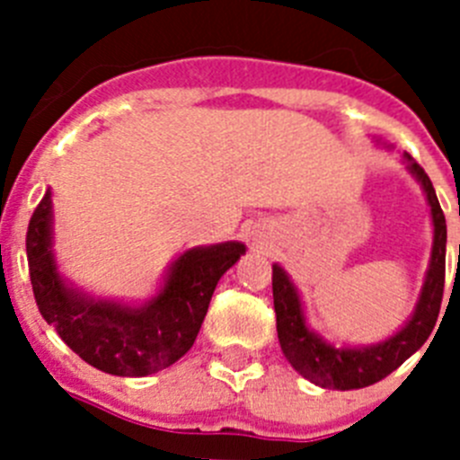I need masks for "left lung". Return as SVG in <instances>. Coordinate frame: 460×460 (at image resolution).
<instances>
[{
	"mask_svg": "<svg viewBox=\"0 0 460 460\" xmlns=\"http://www.w3.org/2000/svg\"><path fill=\"white\" fill-rule=\"evenodd\" d=\"M403 158L408 164V170L414 174V180L420 181L421 189H424L426 200L430 205L433 251H430L429 271H426L420 302L414 306L412 318L405 323L401 332H396L382 343L367 345V348H334L332 343L323 341V336L308 329L299 292H296L295 283L286 274V270L280 265L271 267L276 332H279L280 350L295 371L302 373L306 380H311L318 387L345 392V389H361L376 385L420 350L436 327L442 292H445L447 223L429 174L410 154H403Z\"/></svg>",
	"mask_w": 460,
	"mask_h": 460,
	"instance_id": "8db88e82",
	"label": "left lung"
}]
</instances>
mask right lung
<instances>
[{
	"label": "right lung",
	"instance_id": "1",
	"mask_svg": "<svg viewBox=\"0 0 460 460\" xmlns=\"http://www.w3.org/2000/svg\"><path fill=\"white\" fill-rule=\"evenodd\" d=\"M52 193L31 214L27 260L36 306L59 339L87 364L110 376H152L195 343L223 274L246 253L242 242L189 249L174 260L156 296L142 306L93 299L66 286L52 253Z\"/></svg>",
	"mask_w": 460,
	"mask_h": 460
}]
</instances>
